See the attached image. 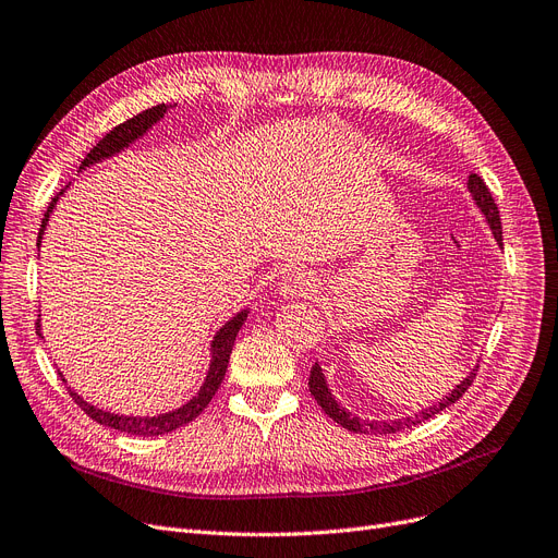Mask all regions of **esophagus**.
<instances>
[{
  "label": "esophagus",
  "mask_w": 558,
  "mask_h": 558,
  "mask_svg": "<svg viewBox=\"0 0 558 558\" xmlns=\"http://www.w3.org/2000/svg\"><path fill=\"white\" fill-rule=\"evenodd\" d=\"M282 299H301V296H313L317 292V280L313 274L296 271L284 276L278 284Z\"/></svg>",
  "instance_id": "esophagus-1"
}]
</instances>
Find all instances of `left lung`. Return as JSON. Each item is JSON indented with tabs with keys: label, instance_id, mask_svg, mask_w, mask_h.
Returning a JSON list of instances; mask_svg holds the SVG:
<instances>
[{
	"label": "left lung",
	"instance_id": "left-lung-1",
	"mask_svg": "<svg viewBox=\"0 0 558 558\" xmlns=\"http://www.w3.org/2000/svg\"><path fill=\"white\" fill-rule=\"evenodd\" d=\"M466 189H469L473 202H476V206L481 209V214L485 216V220H487V225H489V230H492L494 239H497L499 245H504V236H501L504 232H501L499 209H497V204H494L492 193H489V189L485 185V181H483L478 174H469ZM473 377H476V369H471L469 377L462 379L456 388H452L450 393H448L441 402H437V404H432V407L418 411V414H414V416H402V418H393V421H361L359 416L352 414V411H347L344 407H340L338 400H336L333 393H331V388H328V384H326V377H324V373H322L319 363L313 365L311 379H307V386H311V393H313V398L317 400V404L324 409V414H326L328 418H333V421H336L338 425H342L344 429H349V432H361V435H396V432L407 429V427H414V425H418V423L432 418L435 414H439V411H444L446 407L456 404V402L464 396V390L471 386Z\"/></svg>",
	"mask_w": 558,
	"mask_h": 558
}]
</instances>
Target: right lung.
<instances>
[{"label": "right lung", "instance_id": "right-lung-1", "mask_svg": "<svg viewBox=\"0 0 558 558\" xmlns=\"http://www.w3.org/2000/svg\"><path fill=\"white\" fill-rule=\"evenodd\" d=\"M172 106H168V102H160V106H154L149 110H144L140 114H135L133 119L119 123V126H114L106 137H102L96 147L87 154V158L82 160L80 170H87L92 168V165L106 160V158H112L117 154H121L123 149H129L131 144L135 140H140L144 133H147L154 123H158L165 112H168ZM71 185V183H69ZM66 185V189H69ZM66 189H61V193L57 197H52L48 211L44 216V222H40V230H38V239H36V245L40 251V241H44V234H46V227H48V220L52 216V209L57 206L59 197L66 193ZM247 307L241 313H236L230 322H225L214 340H211V361H209V369H206V377H204V384L199 386L197 393L181 404L179 409H172V411H165V414H156V416H126V414H112V411H106V409H98L94 407L92 402H87L85 398H80L75 390L69 386V393L71 398L75 400V404H80V409L85 411V414L89 418H94L96 423L106 425V427H112V429H119V432H126V435H133V437H158V435H168V432H174L183 425H189L191 421H195L202 411L206 409V404L211 402V398L216 396L218 386L222 384L225 379V373H227V363H230V354H232V347H234V340H236V333L239 328L243 326V322L247 319ZM36 333L44 338V333H40V319L36 322ZM61 381H66L64 375L59 373Z\"/></svg>", "mask_w": 558, "mask_h": 558}]
</instances>
